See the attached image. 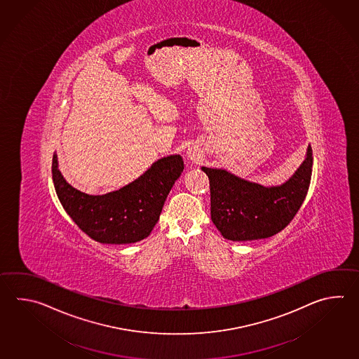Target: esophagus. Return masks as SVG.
Listing matches in <instances>:
<instances>
[{
	"label": "esophagus",
	"mask_w": 359,
	"mask_h": 359,
	"mask_svg": "<svg viewBox=\"0 0 359 359\" xmlns=\"http://www.w3.org/2000/svg\"><path fill=\"white\" fill-rule=\"evenodd\" d=\"M188 157H189L191 160H198V158H199V154H198L197 151H191V149H189Z\"/></svg>",
	"instance_id": "1"
}]
</instances>
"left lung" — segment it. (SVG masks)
I'll use <instances>...</instances> for the list:
<instances>
[{
  "label": "left lung",
  "instance_id": "obj_1",
  "mask_svg": "<svg viewBox=\"0 0 359 359\" xmlns=\"http://www.w3.org/2000/svg\"><path fill=\"white\" fill-rule=\"evenodd\" d=\"M312 148L287 182L264 187L222 168H202L210 179L211 219L221 235L233 242L270 238L285 229L307 196L312 176Z\"/></svg>",
  "mask_w": 359,
  "mask_h": 359
}]
</instances>
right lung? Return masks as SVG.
<instances>
[{"label": "right lung", "instance_id": "1", "mask_svg": "<svg viewBox=\"0 0 359 359\" xmlns=\"http://www.w3.org/2000/svg\"><path fill=\"white\" fill-rule=\"evenodd\" d=\"M183 170L182 156L172 154L154 162L143 175L118 191L89 196L66 182L56 154L52 158V180L66 213L93 241L104 244L140 242L151 234Z\"/></svg>", "mask_w": 359, "mask_h": 359}]
</instances>
